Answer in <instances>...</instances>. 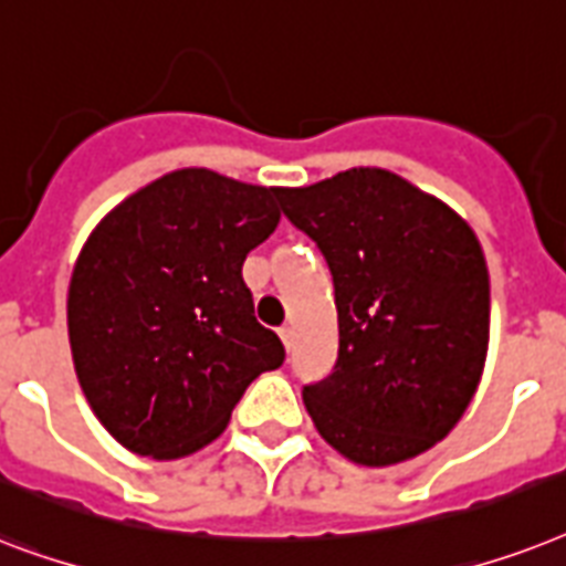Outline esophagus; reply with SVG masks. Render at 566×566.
I'll list each match as a JSON object with an SVG mask.
<instances>
[{"mask_svg": "<svg viewBox=\"0 0 566 566\" xmlns=\"http://www.w3.org/2000/svg\"><path fill=\"white\" fill-rule=\"evenodd\" d=\"M280 338H283L286 350H292V345H295V327H292V324H283V327H280Z\"/></svg>", "mask_w": 566, "mask_h": 566, "instance_id": "34e87169", "label": "esophagus"}]
</instances>
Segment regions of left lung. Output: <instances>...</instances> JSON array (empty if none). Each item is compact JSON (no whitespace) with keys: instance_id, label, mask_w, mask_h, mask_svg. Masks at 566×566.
Wrapping results in <instances>:
<instances>
[{"instance_id":"left-lung-1","label":"left lung","mask_w":566,"mask_h":566,"mask_svg":"<svg viewBox=\"0 0 566 566\" xmlns=\"http://www.w3.org/2000/svg\"><path fill=\"white\" fill-rule=\"evenodd\" d=\"M280 207L333 274L338 359L304 386L312 423L365 468L427 453L476 395L491 329V280L455 210L388 169L280 187Z\"/></svg>"}]
</instances>
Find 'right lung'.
Segmentation results:
<instances>
[{
    "instance_id": "right-lung-1",
    "label": "right lung",
    "mask_w": 566,
    "mask_h": 566,
    "mask_svg": "<svg viewBox=\"0 0 566 566\" xmlns=\"http://www.w3.org/2000/svg\"><path fill=\"white\" fill-rule=\"evenodd\" d=\"M277 189L178 169L113 207L81 248L66 324L81 391L130 453L184 459L283 365L242 262L274 233Z\"/></svg>"
}]
</instances>
